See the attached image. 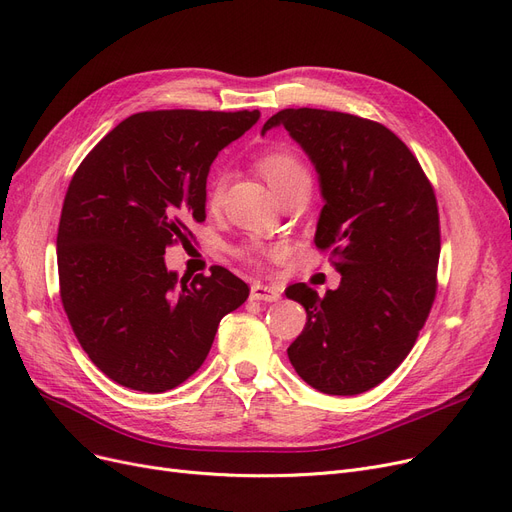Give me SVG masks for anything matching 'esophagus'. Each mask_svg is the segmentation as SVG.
<instances>
[{
  "label": "esophagus",
  "instance_id": "1",
  "mask_svg": "<svg viewBox=\"0 0 512 512\" xmlns=\"http://www.w3.org/2000/svg\"><path fill=\"white\" fill-rule=\"evenodd\" d=\"M282 290L274 284H261V282H255L251 286V299L253 301H265V303H274L280 299Z\"/></svg>",
  "mask_w": 512,
  "mask_h": 512
}]
</instances>
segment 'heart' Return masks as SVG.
<instances>
[{"instance_id":"1","label":"heart","mask_w":512,"mask_h":512,"mask_svg":"<svg viewBox=\"0 0 512 512\" xmlns=\"http://www.w3.org/2000/svg\"><path fill=\"white\" fill-rule=\"evenodd\" d=\"M257 166L263 172V176L267 178V182L274 186L276 193L284 191V188L290 186L292 182H297L301 178H309V172L303 166V161L294 153L284 151V149L263 153L257 161ZM226 180H228V176L224 172H218L213 176V180L209 184V199L211 201H220V197L226 191Z\"/></svg>"}]
</instances>
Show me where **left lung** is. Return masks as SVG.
Returning <instances> with one entry per match:
<instances>
[{
  "instance_id": "left-lung-1",
  "label": "left lung",
  "mask_w": 512,
  "mask_h": 512,
  "mask_svg": "<svg viewBox=\"0 0 512 512\" xmlns=\"http://www.w3.org/2000/svg\"><path fill=\"white\" fill-rule=\"evenodd\" d=\"M284 126L319 176L315 245L332 249L342 276L324 297L292 284L307 311L288 359L315 390L355 396L405 361L436 299L440 215L417 157L392 130L359 116L282 110L261 134Z\"/></svg>"
}]
</instances>
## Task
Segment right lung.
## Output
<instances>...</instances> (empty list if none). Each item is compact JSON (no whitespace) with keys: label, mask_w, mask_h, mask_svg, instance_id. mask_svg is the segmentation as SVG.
<instances>
[{"label":"right lung","mask_w":512,"mask_h":512,"mask_svg":"<svg viewBox=\"0 0 512 512\" xmlns=\"http://www.w3.org/2000/svg\"><path fill=\"white\" fill-rule=\"evenodd\" d=\"M259 110H159L122 120L74 172L58 228L60 297L89 359L120 386L166 392L203 365L249 286L226 267L193 282L166 247L205 220L207 174Z\"/></svg>","instance_id":"1"}]
</instances>
